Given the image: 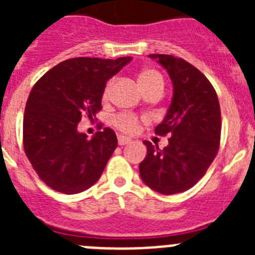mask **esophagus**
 <instances>
[{"instance_id": "esophagus-1", "label": "esophagus", "mask_w": 255, "mask_h": 255, "mask_svg": "<svg viewBox=\"0 0 255 255\" xmlns=\"http://www.w3.org/2000/svg\"><path fill=\"white\" fill-rule=\"evenodd\" d=\"M119 144L120 145H125V144H129L131 143V139L128 138V136H124V135H119Z\"/></svg>"}]
</instances>
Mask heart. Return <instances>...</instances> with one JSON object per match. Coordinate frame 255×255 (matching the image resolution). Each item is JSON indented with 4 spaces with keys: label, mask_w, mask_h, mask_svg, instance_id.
Listing matches in <instances>:
<instances>
[{
    "label": "heart",
    "mask_w": 255,
    "mask_h": 255,
    "mask_svg": "<svg viewBox=\"0 0 255 255\" xmlns=\"http://www.w3.org/2000/svg\"><path fill=\"white\" fill-rule=\"evenodd\" d=\"M138 82L140 84L141 89H147V88L153 87V85H163V78L158 71L152 69H147L141 71L138 76ZM114 87V80H110L107 83L103 92V97L107 98L110 96ZM114 125L116 126L117 129H120L121 131L128 132V134H134L138 131L139 129V119L132 114H120L117 115L114 119Z\"/></svg>",
    "instance_id": "obj_1"
}]
</instances>
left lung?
<instances>
[{
  "instance_id": "1",
  "label": "left lung",
  "mask_w": 255,
  "mask_h": 255,
  "mask_svg": "<svg viewBox=\"0 0 255 255\" xmlns=\"http://www.w3.org/2000/svg\"><path fill=\"white\" fill-rule=\"evenodd\" d=\"M167 70L173 87L171 105L155 134L167 135L159 149L143 141L147 155L139 164L145 185L164 195L194 186L217 155L221 138V110L217 94L197 67L171 55H149Z\"/></svg>"
}]
</instances>
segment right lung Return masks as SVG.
<instances>
[{"instance_id":"right-lung-1","label":"right lung","mask_w":255,"mask_h":255,"mask_svg":"<svg viewBox=\"0 0 255 255\" xmlns=\"http://www.w3.org/2000/svg\"><path fill=\"white\" fill-rule=\"evenodd\" d=\"M131 57L105 60L76 57L52 67L35 83L26 101L22 141L40 180L64 194H78L94 185L117 147L110 128L93 138L78 131L102 108L106 83Z\"/></svg>"}]
</instances>
